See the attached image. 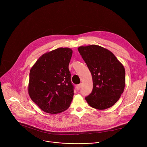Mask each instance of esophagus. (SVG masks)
<instances>
[{
  "instance_id": "34e87169",
  "label": "esophagus",
  "mask_w": 147,
  "mask_h": 147,
  "mask_svg": "<svg viewBox=\"0 0 147 147\" xmlns=\"http://www.w3.org/2000/svg\"><path fill=\"white\" fill-rule=\"evenodd\" d=\"M81 86H82L81 84H80L77 85V86H76V88H77V90H79L80 89V88L81 87Z\"/></svg>"
}]
</instances>
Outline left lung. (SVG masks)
Segmentation results:
<instances>
[{
	"instance_id": "8db88e82",
	"label": "left lung",
	"mask_w": 147,
	"mask_h": 147,
	"mask_svg": "<svg viewBox=\"0 0 147 147\" xmlns=\"http://www.w3.org/2000/svg\"><path fill=\"white\" fill-rule=\"evenodd\" d=\"M78 51L92 77L93 89L86 100L90 107L97 109L112 107L125 87L123 66L111 51L101 47H80Z\"/></svg>"
}]
</instances>
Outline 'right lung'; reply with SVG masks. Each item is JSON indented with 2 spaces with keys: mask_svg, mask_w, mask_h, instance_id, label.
Segmentation results:
<instances>
[{
  "mask_svg": "<svg viewBox=\"0 0 147 147\" xmlns=\"http://www.w3.org/2000/svg\"><path fill=\"white\" fill-rule=\"evenodd\" d=\"M70 48H60L44 54L30 70L28 93L45 112L56 114L66 110L74 95L69 65Z\"/></svg>",
  "mask_w": 147,
  "mask_h": 147,
  "instance_id": "right-lung-1",
  "label": "right lung"
}]
</instances>
